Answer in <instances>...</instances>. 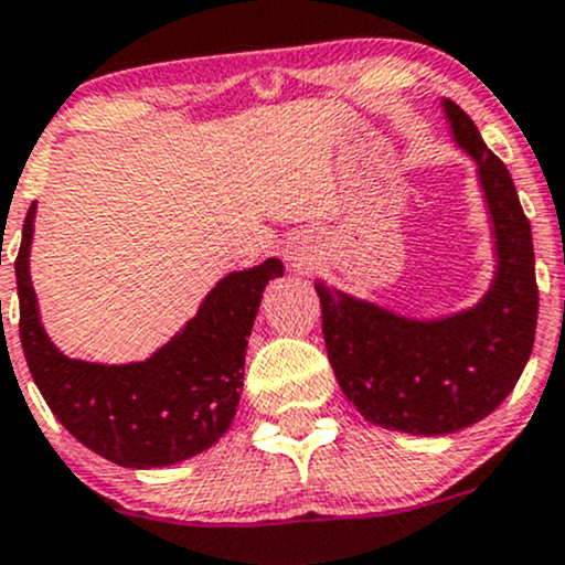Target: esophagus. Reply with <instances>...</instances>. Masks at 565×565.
Returning a JSON list of instances; mask_svg holds the SVG:
<instances>
[{"instance_id": "1", "label": "esophagus", "mask_w": 565, "mask_h": 565, "mask_svg": "<svg viewBox=\"0 0 565 565\" xmlns=\"http://www.w3.org/2000/svg\"><path fill=\"white\" fill-rule=\"evenodd\" d=\"M289 267L298 273H309L319 259V241L311 232H298V235L289 237L287 248H284Z\"/></svg>"}]
</instances>
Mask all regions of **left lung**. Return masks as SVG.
Instances as JSON below:
<instances>
[{
	"label": "left lung",
	"instance_id": "8db88e82",
	"mask_svg": "<svg viewBox=\"0 0 565 565\" xmlns=\"http://www.w3.org/2000/svg\"><path fill=\"white\" fill-rule=\"evenodd\" d=\"M454 139L478 163L498 270L481 303L443 319H409L317 281L322 335L341 391L383 429L451 435L487 418L514 391L539 319L530 221L514 180L476 122L443 100Z\"/></svg>",
	"mask_w": 565,
	"mask_h": 565
}]
</instances>
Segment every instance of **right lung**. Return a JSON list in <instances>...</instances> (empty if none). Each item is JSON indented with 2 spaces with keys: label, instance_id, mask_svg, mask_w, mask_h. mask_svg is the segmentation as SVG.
Instances as JSON below:
<instances>
[{
  "label": "right lung",
  "instance_id": "right-lung-1",
  "mask_svg": "<svg viewBox=\"0 0 565 565\" xmlns=\"http://www.w3.org/2000/svg\"><path fill=\"white\" fill-rule=\"evenodd\" d=\"M35 204L15 256L19 333L26 366L45 404L89 451L122 467H167L207 451L232 426L243 391V363L262 292L284 276L278 259L221 278L196 317L141 363H87L51 344L30 278Z\"/></svg>",
  "mask_w": 565,
  "mask_h": 565
}]
</instances>
